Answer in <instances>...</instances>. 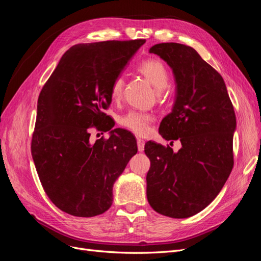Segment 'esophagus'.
I'll list each match as a JSON object with an SVG mask.
<instances>
[{
  "instance_id": "esophagus-1",
  "label": "esophagus",
  "mask_w": 261,
  "mask_h": 261,
  "mask_svg": "<svg viewBox=\"0 0 261 261\" xmlns=\"http://www.w3.org/2000/svg\"><path fill=\"white\" fill-rule=\"evenodd\" d=\"M137 147H138V151H144V149H145V141L143 140V139H140V138H138L137 139Z\"/></svg>"
}]
</instances>
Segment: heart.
<instances>
[{
  "mask_svg": "<svg viewBox=\"0 0 261 261\" xmlns=\"http://www.w3.org/2000/svg\"><path fill=\"white\" fill-rule=\"evenodd\" d=\"M139 72L145 76L146 80L152 84L158 90V94L161 96L162 90L168 86L170 75L167 67L163 63L155 59H148L141 62L138 66ZM124 88V80L122 76H116L112 81L111 87H110V96L114 100L118 101L123 94ZM153 121V116L149 113L140 112V111H129L126 114L122 115L120 118V124L133 132L136 135L143 136L150 129V124Z\"/></svg>",
  "mask_w": 261,
  "mask_h": 261,
  "instance_id": "1",
  "label": "heart"
}]
</instances>
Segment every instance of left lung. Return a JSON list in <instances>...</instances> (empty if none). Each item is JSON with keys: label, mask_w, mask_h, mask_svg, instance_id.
<instances>
[{"label": "left lung", "mask_w": 261, "mask_h": 261, "mask_svg": "<svg viewBox=\"0 0 261 261\" xmlns=\"http://www.w3.org/2000/svg\"><path fill=\"white\" fill-rule=\"evenodd\" d=\"M149 52L174 73L176 100L159 133L167 140L179 139L181 148L175 153L154 141L145 145L147 198L161 215L184 219L206 208L231 174L235 112L222 76L192 46L159 43Z\"/></svg>", "instance_id": "left-lung-1"}]
</instances>
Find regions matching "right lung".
Segmentation results:
<instances>
[{
	"mask_svg": "<svg viewBox=\"0 0 261 261\" xmlns=\"http://www.w3.org/2000/svg\"><path fill=\"white\" fill-rule=\"evenodd\" d=\"M145 39L81 43L67 50L39 94L31 155L50 200L75 217H94L113 201L114 181L137 153L130 133L115 128L108 140L90 129L114 127L103 111L110 87Z\"/></svg>",
	"mask_w": 261,
	"mask_h": 261,
	"instance_id": "add662e5",
	"label": "right lung"
}]
</instances>
